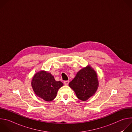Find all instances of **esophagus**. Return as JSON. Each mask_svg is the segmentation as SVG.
Here are the masks:
<instances>
[{"label": "esophagus", "mask_w": 132, "mask_h": 132, "mask_svg": "<svg viewBox=\"0 0 132 132\" xmlns=\"http://www.w3.org/2000/svg\"><path fill=\"white\" fill-rule=\"evenodd\" d=\"M64 84H65V85H67L68 84V83H69V81H68V80H66V81H64Z\"/></svg>", "instance_id": "obj_1"}]
</instances>
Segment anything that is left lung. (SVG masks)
<instances>
[{
	"mask_svg": "<svg viewBox=\"0 0 132 132\" xmlns=\"http://www.w3.org/2000/svg\"><path fill=\"white\" fill-rule=\"evenodd\" d=\"M69 86L79 99L86 101L95 93L98 89L99 83L97 73L88 66L77 72Z\"/></svg>",
	"mask_w": 132,
	"mask_h": 132,
	"instance_id": "obj_1",
	"label": "left lung"
}]
</instances>
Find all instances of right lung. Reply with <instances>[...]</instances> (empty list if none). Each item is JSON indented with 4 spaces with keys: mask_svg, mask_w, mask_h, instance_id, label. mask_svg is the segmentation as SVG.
Here are the masks:
<instances>
[{
    "mask_svg": "<svg viewBox=\"0 0 132 132\" xmlns=\"http://www.w3.org/2000/svg\"><path fill=\"white\" fill-rule=\"evenodd\" d=\"M31 84L36 95L48 102L55 99L58 90L63 86L61 81H56L51 73L45 71L36 73Z\"/></svg>",
    "mask_w": 132,
    "mask_h": 132,
    "instance_id": "add662e5",
    "label": "right lung"
}]
</instances>
